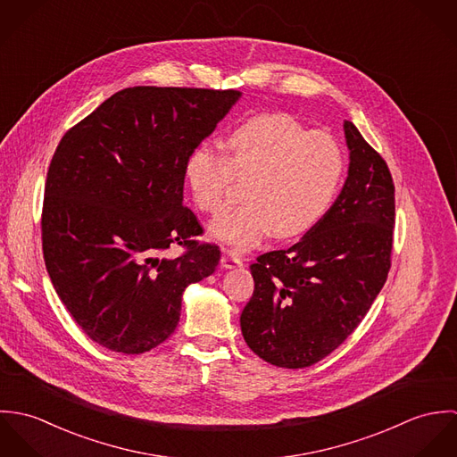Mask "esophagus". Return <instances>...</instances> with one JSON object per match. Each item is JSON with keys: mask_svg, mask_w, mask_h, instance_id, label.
I'll list each match as a JSON object with an SVG mask.
<instances>
[{"mask_svg": "<svg viewBox=\"0 0 457 457\" xmlns=\"http://www.w3.org/2000/svg\"><path fill=\"white\" fill-rule=\"evenodd\" d=\"M220 265H221V269H234V267L243 265V262L232 253H223L220 259Z\"/></svg>", "mask_w": 457, "mask_h": 457, "instance_id": "34e87169", "label": "esophagus"}]
</instances>
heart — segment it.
Instances as JSON below:
<instances>
[{
  "mask_svg": "<svg viewBox=\"0 0 457 457\" xmlns=\"http://www.w3.org/2000/svg\"><path fill=\"white\" fill-rule=\"evenodd\" d=\"M225 156L202 144L188 156L185 176L196 207L218 216L230 205L234 179L250 183L246 205L209 225V237L236 253L269 234L297 237L317 227L339 190L345 156L324 131L290 114H259L228 131Z\"/></svg>",
  "mask_w": 457,
  "mask_h": 457,
  "instance_id": "1",
  "label": "heart"
}]
</instances>
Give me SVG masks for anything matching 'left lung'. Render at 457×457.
Masks as SVG:
<instances>
[{
    "label": "left lung",
    "mask_w": 457,
    "mask_h": 457,
    "mask_svg": "<svg viewBox=\"0 0 457 457\" xmlns=\"http://www.w3.org/2000/svg\"><path fill=\"white\" fill-rule=\"evenodd\" d=\"M348 176L324 220L288 250L250 265L246 345L278 368H308L359 326L391 269L394 183L384 158L345 121Z\"/></svg>",
    "instance_id": "obj_1"
}]
</instances>
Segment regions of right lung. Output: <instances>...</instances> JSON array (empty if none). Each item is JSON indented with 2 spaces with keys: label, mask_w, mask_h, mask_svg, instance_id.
<instances>
[{
  "label": "right lung",
  "mask_w": 457,
  "mask_h": 457,
  "mask_svg": "<svg viewBox=\"0 0 457 457\" xmlns=\"http://www.w3.org/2000/svg\"><path fill=\"white\" fill-rule=\"evenodd\" d=\"M241 91L135 86L62 138L46 183L44 261L66 310L98 345L144 353L181 317L183 292L211 276L220 250L198 245L183 204L185 167ZM172 244L178 260L162 258Z\"/></svg>",
  "instance_id": "obj_1"
}]
</instances>
